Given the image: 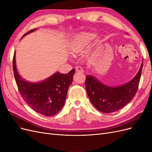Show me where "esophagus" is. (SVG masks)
<instances>
[{
  "mask_svg": "<svg viewBox=\"0 0 152 152\" xmlns=\"http://www.w3.org/2000/svg\"><path fill=\"white\" fill-rule=\"evenodd\" d=\"M75 70L76 72H80V73H83L84 70H83V68H82L81 66H75Z\"/></svg>",
  "mask_w": 152,
  "mask_h": 152,
  "instance_id": "obj_1",
  "label": "esophagus"
}]
</instances>
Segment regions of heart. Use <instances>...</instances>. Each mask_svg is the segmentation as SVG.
<instances>
[{
	"label": "heart",
	"mask_w": 152,
	"mask_h": 152,
	"mask_svg": "<svg viewBox=\"0 0 152 152\" xmlns=\"http://www.w3.org/2000/svg\"><path fill=\"white\" fill-rule=\"evenodd\" d=\"M89 34H84L78 37L72 45L71 51L73 54H79L83 51L87 44L91 40Z\"/></svg>",
	"instance_id": "b5f03b06"
}]
</instances>
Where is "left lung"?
Segmentation results:
<instances>
[{"label":"left lung","mask_w":152,"mask_h":152,"mask_svg":"<svg viewBox=\"0 0 152 152\" xmlns=\"http://www.w3.org/2000/svg\"><path fill=\"white\" fill-rule=\"evenodd\" d=\"M133 79L126 84L117 87L108 86L95 77L86 76V89L94 107L103 113H112L121 109L134 97L138 89L142 68Z\"/></svg>","instance_id":"1"}]
</instances>
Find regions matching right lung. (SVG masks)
<instances>
[{
	"label": "right lung",
	"mask_w": 152,
	"mask_h": 152,
	"mask_svg": "<svg viewBox=\"0 0 152 152\" xmlns=\"http://www.w3.org/2000/svg\"><path fill=\"white\" fill-rule=\"evenodd\" d=\"M35 30L28 31L23 37ZM15 55V53L12 60L14 75L23 99L37 112L45 116L56 115L65 104L68 87L72 83L75 69L66 74L56 72L41 82H30L24 80L18 73Z\"/></svg>",
	"instance_id": "add662e5"
}]
</instances>
